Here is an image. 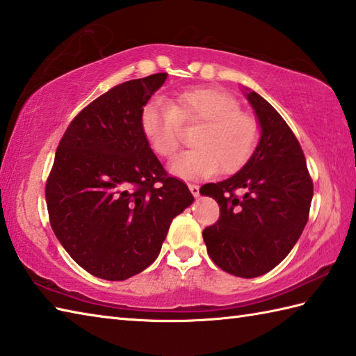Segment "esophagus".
Masks as SVG:
<instances>
[{
  "label": "esophagus",
  "instance_id": "1",
  "mask_svg": "<svg viewBox=\"0 0 356 356\" xmlns=\"http://www.w3.org/2000/svg\"><path fill=\"white\" fill-rule=\"evenodd\" d=\"M190 191H191V194L194 195V197H197V195L200 194V186L199 185H190Z\"/></svg>",
  "mask_w": 356,
  "mask_h": 356
}]
</instances>
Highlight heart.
Masks as SVG:
<instances>
[{"label":"heart","mask_w":356,"mask_h":356,"mask_svg":"<svg viewBox=\"0 0 356 356\" xmlns=\"http://www.w3.org/2000/svg\"><path fill=\"white\" fill-rule=\"evenodd\" d=\"M202 122L194 131L193 148L170 162V171L179 177H205L220 170L231 172L248 162L259 142V124L240 102L218 88L197 87L176 96L171 104L156 97L143 105L140 130L157 156L170 157L180 142V124Z\"/></svg>","instance_id":"heart-1"}]
</instances>
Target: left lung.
Masks as SVG:
<instances>
[{"mask_svg": "<svg viewBox=\"0 0 356 356\" xmlns=\"http://www.w3.org/2000/svg\"><path fill=\"white\" fill-rule=\"evenodd\" d=\"M245 90L259 120V143L240 171L200 193L220 207L217 223L203 229L209 257L228 274L254 278L274 269L297 243L314 185L289 125L259 93ZM237 189L245 193L241 198Z\"/></svg>", "mask_w": 356, "mask_h": 356, "instance_id": "1", "label": "left lung"}]
</instances>
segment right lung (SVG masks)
Masks as SVG:
<instances>
[{"label":"right lung","mask_w":356,"mask_h":356,"mask_svg":"<svg viewBox=\"0 0 356 356\" xmlns=\"http://www.w3.org/2000/svg\"><path fill=\"white\" fill-rule=\"evenodd\" d=\"M168 74L108 90L72 120L45 185L51 229L81 268L111 282L153 263L172 218L194 202L168 177L140 130V111Z\"/></svg>","instance_id":"add662e5"}]
</instances>
